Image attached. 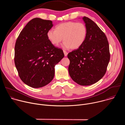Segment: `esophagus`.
Returning a JSON list of instances; mask_svg holds the SVG:
<instances>
[{"label": "esophagus", "instance_id": "1", "mask_svg": "<svg viewBox=\"0 0 125 125\" xmlns=\"http://www.w3.org/2000/svg\"><path fill=\"white\" fill-rule=\"evenodd\" d=\"M63 52H64V55H65V56H67V54H68V52L66 51V50H63Z\"/></svg>", "mask_w": 125, "mask_h": 125}]
</instances>
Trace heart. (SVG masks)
<instances>
[{"instance_id": "heart-1", "label": "heart", "mask_w": 125, "mask_h": 125, "mask_svg": "<svg viewBox=\"0 0 125 125\" xmlns=\"http://www.w3.org/2000/svg\"><path fill=\"white\" fill-rule=\"evenodd\" d=\"M87 35V28L83 23L67 22L57 25L55 30L47 31V37L54 46L63 42L65 48L76 49L84 42Z\"/></svg>"}]
</instances>
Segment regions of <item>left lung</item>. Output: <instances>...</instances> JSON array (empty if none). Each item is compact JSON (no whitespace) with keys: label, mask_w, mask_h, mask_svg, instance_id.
I'll return each instance as SVG.
<instances>
[{"label":"left lung","mask_w":125,"mask_h":125,"mask_svg":"<svg viewBox=\"0 0 125 125\" xmlns=\"http://www.w3.org/2000/svg\"><path fill=\"white\" fill-rule=\"evenodd\" d=\"M87 35L83 44L68 54L69 73L81 85L93 84L105 75L110 57L109 43L105 33L91 19L83 17Z\"/></svg>","instance_id":"left-lung-1"}]
</instances>
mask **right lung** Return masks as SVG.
Here are the masks:
<instances>
[{
	"instance_id": "add662e5",
	"label": "right lung",
	"mask_w": 125,
	"mask_h": 125,
	"mask_svg": "<svg viewBox=\"0 0 125 125\" xmlns=\"http://www.w3.org/2000/svg\"><path fill=\"white\" fill-rule=\"evenodd\" d=\"M52 22L35 18L29 21L18 37L14 62L21 80L33 88L44 86L53 80L55 66L64 57L62 49L47 37Z\"/></svg>"
}]
</instances>
